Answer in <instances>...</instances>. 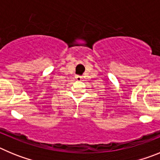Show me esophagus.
<instances>
[{
  "label": "esophagus",
  "mask_w": 160,
  "mask_h": 160,
  "mask_svg": "<svg viewBox=\"0 0 160 160\" xmlns=\"http://www.w3.org/2000/svg\"><path fill=\"white\" fill-rule=\"evenodd\" d=\"M75 78H76V80H78V81H81L82 78V76L77 75V76H75Z\"/></svg>",
  "instance_id": "obj_1"
}]
</instances>
